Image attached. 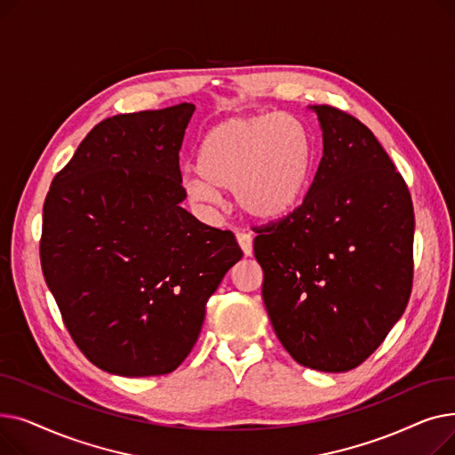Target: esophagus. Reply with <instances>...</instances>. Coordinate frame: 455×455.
Instances as JSON below:
<instances>
[{"instance_id":"esophagus-1","label":"esophagus","mask_w":455,"mask_h":455,"mask_svg":"<svg viewBox=\"0 0 455 455\" xmlns=\"http://www.w3.org/2000/svg\"><path fill=\"white\" fill-rule=\"evenodd\" d=\"M235 240L240 243L242 251L245 256H252V235L247 232H237L235 234Z\"/></svg>"}]
</instances>
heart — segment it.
Here are the masks:
<instances>
[{
  "label": "heart",
  "instance_id": "1",
  "mask_svg": "<svg viewBox=\"0 0 455 455\" xmlns=\"http://www.w3.org/2000/svg\"><path fill=\"white\" fill-rule=\"evenodd\" d=\"M312 167L314 140L297 116H234L204 134L182 191L201 210L220 206V189L232 191L249 218L276 221L300 204Z\"/></svg>",
  "mask_w": 455,
  "mask_h": 455
}]
</instances>
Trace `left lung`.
Wrapping results in <instances>:
<instances>
[{
    "label": "left lung",
    "instance_id": "left-lung-1",
    "mask_svg": "<svg viewBox=\"0 0 455 455\" xmlns=\"http://www.w3.org/2000/svg\"><path fill=\"white\" fill-rule=\"evenodd\" d=\"M323 158L302 204L259 230L261 297L283 348L304 367L345 372L386 339L413 283L408 186L355 117L309 105Z\"/></svg>",
    "mask_w": 455,
    "mask_h": 455
}]
</instances>
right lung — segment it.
Returning <instances> with one entry per match:
<instances>
[{"mask_svg": "<svg viewBox=\"0 0 455 455\" xmlns=\"http://www.w3.org/2000/svg\"><path fill=\"white\" fill-rule=\"evenodd\" d=\"M196 105L103 119L44 203L42 271L88 360L117 376L175 371L243 252L186 212L179 151Z\"/></svg>", "mask_w": 455, "mask_h": 455, "instance_id": "1", "label": "right lung"}]
</instances>
